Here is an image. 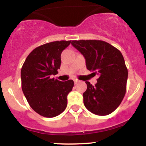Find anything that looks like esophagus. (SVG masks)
Returning a JSON list of instances; mask_svg holds the SVG:
<instances>
[{
	"label": "esophagus",
	"mask_w": 146,
	"mask_h": 146,
	"mask_svg": "<svg viewBox=\"0 0 146 146\" xmlns=\"http://www.w3.org/2000/svg\"><path fill=\"white\" fill-rule=\"evenodd\" d=\"M79 82H80V81H79L78 80H77V79H75V80H74V83H75V84H77V83H78Z\"/></svg>",
	"instance_id": "esophagus-1"
}]
</instances>
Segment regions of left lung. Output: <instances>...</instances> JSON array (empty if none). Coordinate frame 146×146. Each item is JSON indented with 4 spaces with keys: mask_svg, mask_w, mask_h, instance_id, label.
<instances>
[{
    "mask_svg": "<svg viewBox=\"0 0 146 146\" xmlns=\"http://www.w3.org/2000/svg\"><path fill=\"white\" fill-rule=\"evenodd\" d=\"M71 44L84 57L87 69L99 75L95 86L86 82L85 107L97 115L112 113L120 105L126 90L128 69L121 53L102 40H80Z\"/></svg>",
    "mask_w": 146,
    "mask_h": 146,
    "instance_id": "obj_1",
    "label": "left lung"
}]
</instances>
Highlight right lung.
<instances>
[{
  "mask_svg": "<svg viewBox=\"0 0 146 146\" xmlns=\"http://www.w3.org/2000/svg\"><path fill=\"white\" fill-rule=\"evenodd\" d=\"M71 40L55 41L38 46L29 53L21 68L22 90L31 108L45 117H54L66 109L72 80L52 78L61 65V53Z\"/></svg>",
  "mask_w": 146,
  "mask_h": 146,
  "instance_id": "obj_1",
  "label": "right lung"
}]
</instances>
